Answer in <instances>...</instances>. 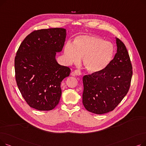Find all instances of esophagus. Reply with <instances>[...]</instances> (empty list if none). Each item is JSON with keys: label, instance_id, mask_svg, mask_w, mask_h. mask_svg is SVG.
Masks as SVG:
<instances>
[{"label": "esophagus", "instance_id": "34e87169", "mask_svg": "<svg viewBox=\"0 0 146 146\" xmlns=\"http://www.w3.org/2000/svg\"><path fill=\"white\" fill-rule=\"evenodd\" d=\"M70 75L71 76H80L81 75V72L78 70H76L73 72H72L71 73H70Z\"/></svg>", "mask_w": 146, "mask_h": 146}]
</instances>
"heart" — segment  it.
I'll return each instance as SVG.
<instances>
[{"instance_id":"heart-1","label":"heart","mask_w":146,"mask_h":146,"mask_svg":"<svg viewBox=\"0 0 146 146\" xmlns=\"http://www.w3.org/2000/svg\"><path fill=\"white\" fill-rule=\"evenodd\" d=\"M67 62L78 64L83 57V66L90 73H98L109 65L114 50L112 45L101 38L90 35H81L75 38L74 43L67 42L64 47Z\"/></svg>"}]
</instances>
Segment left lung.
<instances>
[{
  "label": "left lung",
  "mask_w": 146,
  "mask_h": 146,
  "mask_svg": "<svg viewBox=\"0 0 146 146\" xmlns=\"http://www.w3.org/2000/svg\"><path fill=\"white\" fill-rule=\"evenodd\" d=\"M117 52L103 70L83 77V104L96 114L113 111L129 90L133 67L125 44L117 38Z\"/></svg>",
  "instance_id": "obj_1"
}]
</instances>
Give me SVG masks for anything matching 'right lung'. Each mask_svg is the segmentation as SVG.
Wrapping results in <instances>:
<instances>
[{
	"label": "right lung",
	"mask_w": 146,
	"mask_h": 146,
	"mask_svg": "<svg viewBox=\"0 0 146 146\" xmlns=\"http://www.w3.org/2000/svg\"><path fill=\"white\" fill-rule=\"evenodd\" d=\"M66 36L64 28L35 30L26 36L17 52L15 79L22 97L33 108L50 111L60 101L61 83L71 72L56 60Z\"/></svg>",
	"instance_id": "right-lung-1"
}]
</instances>
